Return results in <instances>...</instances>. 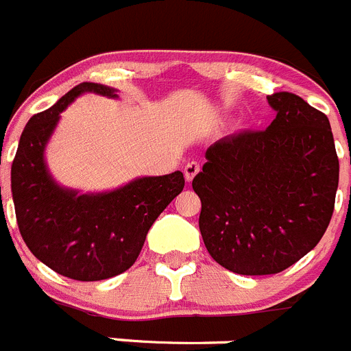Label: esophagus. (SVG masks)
<instances>
[{
    "instance_id": "34e87169",
    "label": "esophagus",
    "mask_w": 351,
    "mask_h": 351,
    "mask_svg": "<svg viewBox=\"0 0 351 351\" xmlns=\"http://www.w3.org/2000/svg\"><path fill=\"white\" fill-rule=\"evenodd\" d=\"M199 172V163L198 162H189L188 165L184 167V178L186 181L191 182L193 179L196 178V173Z\"/></svg>"
}]
</instances>
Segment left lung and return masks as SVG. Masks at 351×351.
Instances as JSON below:
<instances>
[{
	"instance_id": "obj_1",
	"label": "left lung",
	"mask_w": 351,
	"mask_h": 351,
	"mask_svg": "<svg viewBox=\"0 0 351 351\" xmlns=\"http://www.w3.org/2000/svg\"><path fill=\"white\" fill-rule=\"evenodd\" d=\"M267 99L278 112L269 128L213 143L193 179L206 250L243 276L282 272L315 248L339 181L328 117L293 93Z\"/></svg>"
}]
</instances>
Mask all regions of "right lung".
Listing matches in <instances>:
<instances>
[{"label": "right lung", "mask_w": 351, "mask_h": 351, "mask_svg": "<svg viewBox=\"0 0 351 351\" xmlns=\"http://www.w3.org/2000/svg\"><path fill=\"white\" fill-rule=\"evenodd\" d=\"M82 93L117 98L115 89L82 82L31 117L12 163V195L19 231L36 258L65 278L103 281L136 262L156 217L184 188V176L178 170L141 178L98 195L56 184L46 169L45 146L60 113Z\"/></svg>", "instance_id": "right-lung-1"}]
</instances>
